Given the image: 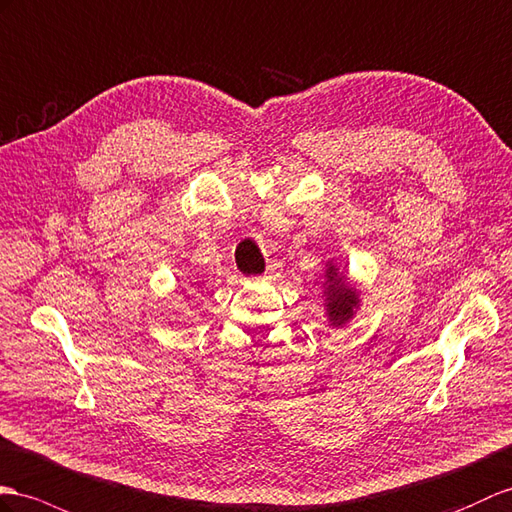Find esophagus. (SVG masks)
Wrapping results in <instances>:
<instances>
[{"mask_svg": "<svg viewBox=\"0 0 512 512\" xmlns=\"http://www.w3.org/2000/svg\"><path fill=\"white\" fill-rule=\"evenodd\" d=\"M267 273H271V267H269V269H267Z\"/></svg>", "mask_w": 512, "mask_h": 512, "instance_id": "esophagus-1", "label": "esophagus"}]
</instances>
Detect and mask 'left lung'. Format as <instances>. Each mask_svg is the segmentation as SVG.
I'll use <instances>...</instances> for the list:
<instances>
[{
	"mask_svg": "<svg viewBox=\"0 0 512 512\" xmlns=\"http://www.w3.org/2000/svg\"><path fill=\"white\" fill-rule=\"evenodd\" d=\"M328 289H326V308L332 326H343L347 319H352L358 306V293L345 282L343 273H336L334 265H328L326 271Z\"/></svg>",
	"mask_w": 512,
	"mask_h": 512,
	"instance_id": "left-lung-1",
	"label": "left lung"
}]
</instances>
